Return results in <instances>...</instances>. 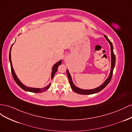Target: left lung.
I'll return each instance as SVG.
<instances>
[{
  "label": "left lung",
  "instance_id": "obj_1",
  "mask_svg": "<svg viewBox=\"0 0 132 132\" xmlns=\"http://www.w3.org/2000/svg\"><path fill=\"white\" fill-rule=\"evenodd\" d=\"M104 37L105 38L107 39V41L109 42L110 47H111V69H110V73L109 74V77L106 79V80L103 82L102 84L99 86L97 87H96L95 89H82L79 88V87H77V86H75V84H74L72 78H71V76L69 73V70L67 69V76L68 78L69 83L70 85L71 88L72 89V90L75 92L76 93L79 94H81V95H91V94H94L95 93H97L98 92L101 91L103 90L105 87L109 84V83L110 82L111 79L112 78V76L113 74V71L114 69V68L115 66V63H116V57L115 55L113 53V45L112 42L110 41V39L108 38V37L106 36V35H104Z\"/></svg>",
  "mask_w": 132,
  "mask_h": 132
}]
</instances>
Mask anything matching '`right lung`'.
I'll return each instance as SVG.
<instances>
[{
  "instance_id": "1",
  "label": "right lung",
  "mask_w": 132,
  "mask_h": 132,
  "mask_svg": "<svg viewBox=\"0 0 132 132\" xmlns=\"http://www.w3.org/2000/svg\"><path fill=\"white\" fill-rule=\"evenodd\" d=\"M20 35V34H19ZM14 44L12 45V46H11L10 50V52H9V61H10V67H11V73L12 75H13V78L14 79L15 81L16 82L17 84L21 87V89H22L23 90H24L25 91H29V92H31V93H42V92H44L46 91L48 89H49V87H50L51 83H50L48 85H47L46 86L43 87L42 88H35V87H29L27 86L26 85H25L23 84V83H22L21 82V81L19 79V78H18L16 74H15V72L14 71V69L13 67V64H12V62H11V48L12 46ZM62 60H60L59 61H58V62H57L56 63H55L53 65L52 68V72H51V79L52 80L54 75H55V73L57 72V71L58 70V67L61 64H62Z\"/></svg>"
}]
</instances>
